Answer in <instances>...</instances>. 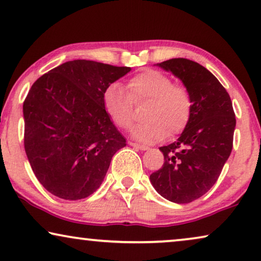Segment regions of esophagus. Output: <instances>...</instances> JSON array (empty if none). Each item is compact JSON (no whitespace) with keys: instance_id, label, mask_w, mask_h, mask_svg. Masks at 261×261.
I'll return each mask as SVG.
<instances>
[{"instance_id":"esophagus-1","label":"esophagus","mask_w":261,"mask_h":261,"mask_svg":"<svg viewBox=\"0 0 261 261\" xmlns=\"http://www.w3.org/2000/svg\"><path fill=\"white\" fill-rule=\"evenodd\" d=\"M130 146H133L134 148H138V150L140 151H146L148 150V146H145V145H139L137 143H129Z\"/></svg>"}]
</instances>
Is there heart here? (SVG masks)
Segmentation results:
<instances>
[{
    "mask_svg": "<svg viewBox=\"0 0 261 261\" xmlns=\"http://www.w3.org/2000/svg\"><path fill=\"white\" fill-rule=\"evenodd\" d=\"M127 90L120 84L109 85L103 93V107L117 127H130L133 122V102L148 100L144 117L147 121L132 129V137L141 143H154L175 135L187 126L192 111V99L184 86L174 85L168 75L146 69L128 81Z\"/></svg>",
    "mask_w": 261,
    "mask_h": 261,
    "instance_id": "b5f03b06",
    "label": "heart"
}]
</instances>
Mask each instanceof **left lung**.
Returning a JSON list of instances; mask_svg holds the SVG:
<instances>
[{"label":"left lung","mask_w":261,"mask_h":261,"mask_svg":"<svg viewBox=\"0 0 261 261\" xmlns=\"http://www.w3.org/2000/svg\"><path fill=\"white\" fill-rule=\"evenodd\" d=\"M157 66L182 81L191 96L192 111L180 138L160 147L164 164L152 172L150 181L167 200L188 204L210 191L231 153L234 109L226 90L201 64L171 59Z\"/></svg>","instance_id":"left-lung-1"}]
</instances>
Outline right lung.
<instances>
[{"instance_id": "1", "label": "right lung", "mask_w": 261, "mask_h": 261, "mask_svg": "<svg viewBox=\"0 0 261 261\" xmlns=\"http://www.w3.org/2000/svg\"><path fill=\"white\" fill-rule=\"evenodd\" d=\"M130 67L87 60L60 64L33 84L23 101L26 155L46 191L64 200L96 192L126 139L103 107V93Z\"/></svg>"}]
</instances>
